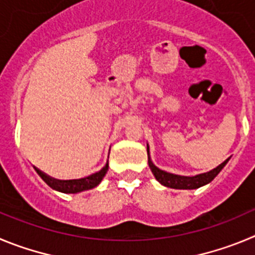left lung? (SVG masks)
Returning <instances> with one entry per match:
<instances>
[{
  "label": "left lung",
  "instance_id": "obj_1",
  "mask_svg": "<svg viewBox=\"0 0 255 255\" xmlns=\"http://www.w3.org/2000/svg\"><path fill=\"white\" fill-rule=\"evenodd\" d=\"M147 152H148V146H147ZM150 159V157H148ZM230 159L225 160L222 164H220L219 166L215 167L213 170L208 171L205 174H199L196 176H180L175 175V174L166 173L164 170H160L159 167H156L155 165L151 162V160H148V165H150L151 171L153 173L155 178L161 183L162 185L169 188H174V189H196V188L202 187V185L207 184V183L212 182L213 179L216 178L217 174L224 169V166L228 164V161Z\"/></svg>",
  "mask_w": 255,
  "mask_h": 255
}]
</instances>
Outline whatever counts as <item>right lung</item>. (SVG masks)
<instances>
[{"label":"right lung","mask_w":255,"mask_h":255,"mask_svg":"<svg viewBox=\"0 0 255 255\" xmlns=\"http://www.w3.org/2000/svg\"><path fill=\"white\" fill-rule=\"evenodd\" d=\"M36 173L39 174V176L49 185L50 188L58 190V192H62V193H79V192H82V190H88L91 189V188H95L96 185L99 184L103 180L104 175L108 171V164L103 167L102 170L98 171V173L93 174L90 176H86V178L82 179H75V180H57V179L49 178L48 175H45L44 173L36 169Z\"/></svg>","instance_id":"1"}]
</instances>
